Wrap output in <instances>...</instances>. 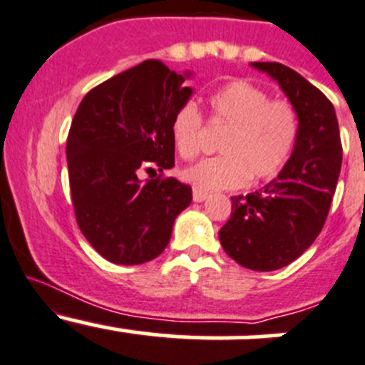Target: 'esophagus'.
Segmentation results:
<instances>
[{"label": "esophagus", "instance_id": "obj_1", "mask_svg": "<svg viewBox=\"0 0 365 365\" xmlns=\"http://www.w3.org/2000/svg\"><path fill=\"white\" fill-rule=\"evenodd\" d=\"M207 197H209V195L204 193V191L193 190V200H195V202H204Z\"/></svg>", "mask_w": 365, "mask_h": 365}]
</instances>
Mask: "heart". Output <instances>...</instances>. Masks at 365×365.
<instances>
[{
	"mask_svg": "<svg viewBox=\"0 0 365 365\" xmlns=\"http://www.w3.org/2000/svg\"><path fill=\"white\" fill-rule=\"evenodd\" d=\"M212 122L225 125L220 142L222 156L207 158L182 172L195 190H232L245 182L277 178L297 147L300 120L293 104L272 101L266 90L237 79L209 97ZM174 147L182 160H193L200 150L202 117L197 104H181L170 122Z\"/></svg>",
	"mask_w": 365,
	"mask_h": 365,
	"instance_id": "b5f03b06",
	"label": "heart"
}]
</instances>
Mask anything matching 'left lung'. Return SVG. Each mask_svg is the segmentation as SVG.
I'll return each mask as SVG.
<instances>
[{"instance_id": "8db88e82", "label": "left lung", "mask_w": 365, "mask_h": 365, "mask_svg": "<svg viewBox=\"0 0 365 365\" xmlns=\"http://www.w3.org/2000/svg\"><path fill=\"white\" fill-rule=\"evenodd\" d=\"M250 65L279 83L297 110L300 133L279 178L247 197H232V212L218 236L237 264L273 272L300 257L323 229L341 172L342 145L334 104L321 90L277 61Z\"/></svg>"}]
</instances>
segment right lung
Instances as JSON below:
<instances>
[{
    "instance_id": "add662e5",
    "label": "right lung",
    "mask_w": 365,
    "mask_h": 365,
    "mask_svg": "<svg viewBox=\"0 0 365 365\" xmlns=\"http://www.w3.org/2000/svg\"><path fill=\"white\" fill-rule=\"evenodd\" d=\"M163 61L145 60L90 90L67 138L76 222L115 264H143L167 248L191 187L174 178L142 181V172L175 165L170 122L193 93Z\"/></svg>"
}]
</instances>
